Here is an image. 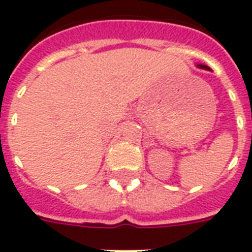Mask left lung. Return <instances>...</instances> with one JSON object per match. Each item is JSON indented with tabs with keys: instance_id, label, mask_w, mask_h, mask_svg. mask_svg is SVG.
<instances>
[{
	"instance_id": "8db88e82",
	"label": "left lung",
	"mask_w": 252,
	"mask_h": 252,
	"mask_svg": "<svg viewBox=\"0 0 252 252\" xmlns=\"http://www.w3.org/2000/svg\"><path fill=\"white\" fill-rule=\"evenodd\" d=\"M198 66L202 67V68H206V70H209V68H208V67H206V66H201V64H198Z\"/></svg>"
}]
</instances>
